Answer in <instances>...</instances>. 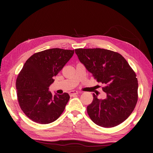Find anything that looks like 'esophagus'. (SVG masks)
Wrapping results in <instances>:
<instances>
[{
    "label": "esophagus",
    "instance_id": "esophagus-1",
    "mask_svg": "<svg viewBox=\"0 0 153 153\" xmlns=\"http://www.w3.org/2000/svg\"><path fill=\"white\" fill-rule=\"evenodd\" d=\"M77 94H78V92L76 91V90H72V91L69 92V94H70V96H73V95Z\"/></svg>",
    "mask_w": 153,
    "mask_h": 153
}]
</instances>
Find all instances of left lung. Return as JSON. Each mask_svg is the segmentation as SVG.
<instances>
[{
	"label": "left lung",
	"instance_id": "left-lung-1",
	"mask_svg": "<svg viewBox=\"0 0 153 153\" xmlns=\"http://www.w3.org/2000/svg\"><path fill=\"white\" fill-rule=\"evenodd\" d=\"M79 61L98 82L105 85L106 97L93 94L87 112L92 121L103 128L123 122L132 113L138 101L136 75L122 55L103 48H77Z\"/></svg>",
	"mask_w": 153,
	"mask_h": 153
}]
</instances>
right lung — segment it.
<instances>
[{"mask_svg": "<svg viewBox=\"0 0 153 153\" xmlns=\"http://www.w3.org/2000/svg\"><path fill=\"white\" fill-rule=\"evenodd\" d=\"M74 53V50L47 49L33 54L25 63L17 76L16 89L20 107L30 120L50 123L63 112L70 97L67 93L53 95L49 86Z\"/></svg>", "mask_w": 153, "mask_h": 153, "instance_id": "1", "label": "right lung"}]
</instances>
